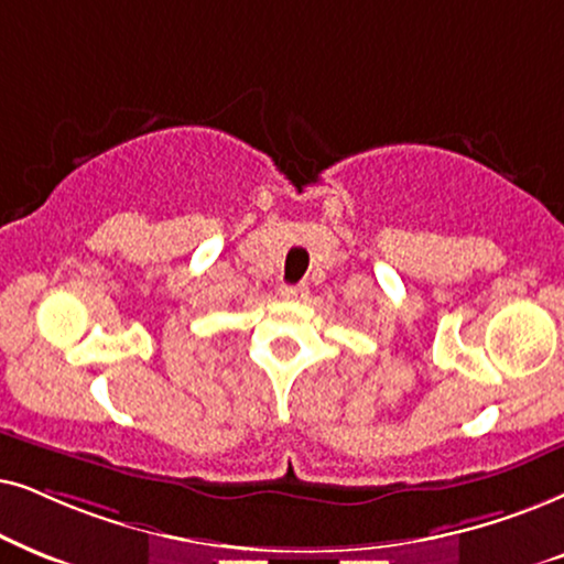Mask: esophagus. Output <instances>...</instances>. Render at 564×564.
Wrapping results in <instances>:
<instances>
[{"mask_svg":"<svg viewBox=\"0 0 564 564\" xmlns=\"http://www.w3.org/2000/svg\"><path fill=\"white\" fill-rule=\"evenodd\" d=\"M278 294H281V299H289V302H296V299H304L306 286H289V283H283Z\"/></svg>","mask_w":564,"mask_h":564,"instance_id":"obj_1","label":"esophagus"}]
</instances>
